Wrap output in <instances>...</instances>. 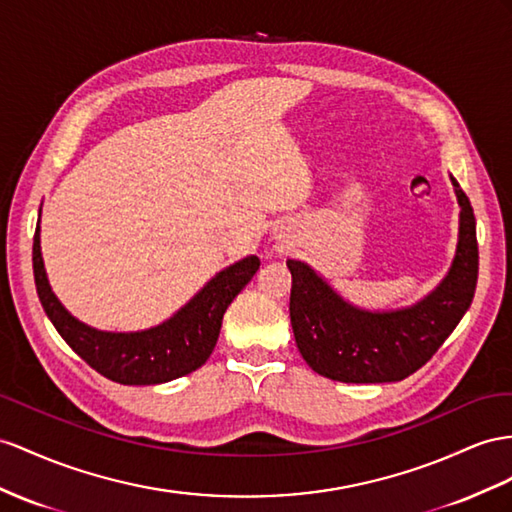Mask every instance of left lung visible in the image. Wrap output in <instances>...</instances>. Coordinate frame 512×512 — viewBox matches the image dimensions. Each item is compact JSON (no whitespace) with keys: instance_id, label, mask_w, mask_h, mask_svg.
<instances>
[{"instance_id":"8db88e82","label":"left lung","mask_w":512,"mask_h":512,"mask_svg":"<svg viewBox=\"0 0 512 512\" xmlns=\"http://www.w3.org/2000/svg\"><path fill=\"white\" fill-rule=\"evenodd\" d=\"M461 205L450 272L419 303L365 311L346 303L316 270L287 259L292 272L290 318L300 355L313 372L342 383H396L432 359L474 300L478 281L476 218L450 175Z\"/></svg>"}]
</instances>
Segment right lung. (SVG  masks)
Here are the masks:
<instances>
[{"label":"right lung","mask_w":512,"mask_h":512,"mask_svg":"<svg viewBox=\"0 0 512 512\" xmlns=\"http://www.w3.org/2000/svg\"><path fill=\"white\" fill-rule=\"evenodd\" d=\"M32 264L36 292L47 318L90 368L121 385H157L199 370L209 359L218 342L222 316L259 270V257H244L220 270L173 318L138 333L90 329L62 307L47 281L41 227L34 233Z\"/></svg>","instance_id":"add662e5"}]
</instances>
